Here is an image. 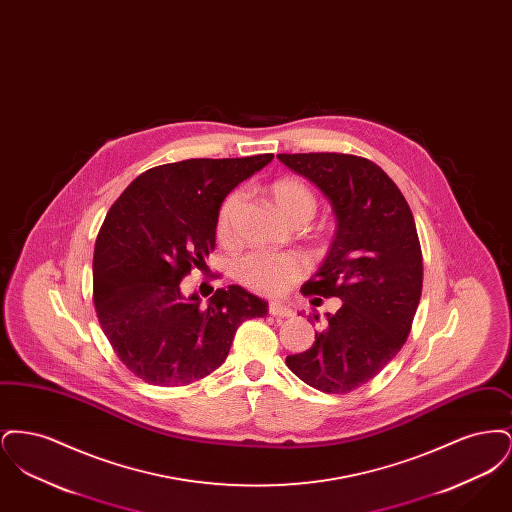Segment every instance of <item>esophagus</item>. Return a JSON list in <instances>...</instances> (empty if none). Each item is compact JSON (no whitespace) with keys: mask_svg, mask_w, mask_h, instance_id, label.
<instances>
[{"mask_svg":"<svg viewBox=\"0 0 512 512\" xmlns=\"http://www.w3.org/2000/svg\"><path fill=\"white\" fill-rule=\"evenodd\" d=\"M268 313L272 315V317H292L293 311L286 305V303H282V301H270L268 303Z\"/></svg>","mask_w":512,"mask_h":512,"instance_id":"esophagus-1","label":"esophagus"}]
</instances>
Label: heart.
Wrapping results in <instances>:
<instances>
[{
  "instance_id": "1",
  "label": "heart",
  "mask_w": 512,
  "mask_h": 512,
  "mask_svg": "<svg viewBox=\"0 0 512 512\" xmlns=\"http://www.w3.org/2000/svg\"><path fill=\"white\" fill-rule=\"evenodd\" d=\"M268 195L274 207L292 222L311 219L317 211V199L299 178L284 176L268 184ZM244 194L234 190L226 195L220 203L217 213V238L220 242L230 240L232 236V222L242 205ZM307 272V261L297 253H267L255 251L242 257L236 265V278L244 284L245 288L265 295H276L286 292L301 276Z\"/></svg>"
}]
</instances>
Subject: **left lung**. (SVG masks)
Returning a JSON list of instances; mask_svg holds the SVG:
<instances>
[{
  "mask_svg": "<svg viewBox=\"0 0 512 512\" xmlns=\"http://www.w3.org/2000/svg\"><path fill=\"white\" fill-rule=\"evenodd\" d=\"M278 159L328 197L338 222L322 267L301 293L343 301L334 315L326 313L315 343L288 355L286 365L315 390H357L399 353L413 326L422 251L411 207L390 176L365 157L280 153Z\"/></svg>",
  "mask_w": 512,
  "mask_h": 512,
  "instance_id": "obj_1",
  "label": "left lung"
}]
</instances>
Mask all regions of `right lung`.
<instances>
[{
	"mask_svg": "<svg viewBox=\"0 0 512 512\" xmlns=\"http://www.w3.org/2000/svg\"><path fill=\"white\" fill-rule=\"evenodd\" d=\"M272 153L188 159L140 174L113 203L94 249V305L122 365L151 386H188L228 357L238 326L268 303L242 286L203 307L180 282L215 249L220 203Z\"/></svg>",
	"mask_w": 512,
	"mask_h": 512,
	"instance_id": "1",
	"label": "right lung"
}]
</instances>
